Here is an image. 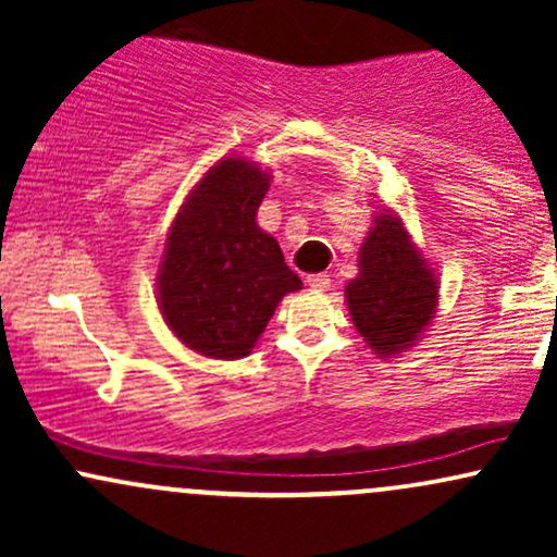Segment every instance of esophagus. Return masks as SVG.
Wrapping results in <instances>:
<instances>
[{"instance_id":"obj_1","label":"esophagus","mask_w":557,"mask_h":557,"mask_svg":"<svg viewBox=\"0 0 557 557\" xmlns=\"http://www.w3.org/2000/svg\"><path fill=\"white\" fill-rule=\"evenodd\" d=\"M306 285H309L311 290H327V287H330V274H324V272L309 274V277H306Z\"/></svg>"}]
</instances>
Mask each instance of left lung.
<instances>
[{"mask_svg":"<svg viewBox=\"0 0 557 557\" xmlns=\"http://www.w3.org/2000/svg\"><path fill=\"white\" fill-rule=\"evenodd\" d=\"M350 319L380 359L408 350L437 311V280L395 214L380 212L361 243L359 277L345 285Z\"/></svg>","mask_w":557,"mask_h":557,"instance_id":"1","label":"left lung"}]
</instances>
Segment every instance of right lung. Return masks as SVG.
I'll list each match as a JSON object with an SVG mask.
<instances>
[{
	"instance_id": "obj_1",
	"label": "right lung",
	"mask_w": 557,
	"mask_h": 557,
	"mask_svg": "<svg viewBox=\"0 0 557 557\" xmlns=\"http://www.w3.org/2000/svg\"><path fill=\"white\" fill-rule=\"evenodd\" d=\"M270 172L225 157L190 190L172 222L157 304L168 327L196 354L243 359L283 296L300 290L270 233L257 225Z\"/></svg>"
}]
</instances>
